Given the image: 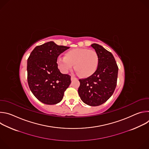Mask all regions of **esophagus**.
<instances>
[{
  "label": "esophagus",
  "instance_id": "34e87169",
  "mask_svg": "<svg viewBox=\"0 0 149 149\" xmlns=\"http://www.w3.org/2000/svg\"><path fill=\"white\" fill-rule=\"evenodd\" d=\"M77 79V78H76L75 77L72 75V76H71V80H73V79Z\"/></svg>",
  "mask_w": 149,
  "mask_h": 149
}]
</instances>
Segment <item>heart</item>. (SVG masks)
I'll return each instance as SVG.
<instances>
[{
	"mask_svg": "<svg viewBox=\"0 0 149 149\" xmlns=\"http://www.w3.org/2000/svg\"><path fill=\"white\" fill-rule=\"evenodd\" d=\"M99 56L94 50L86 48H75L67 51L65 57L57 59L59 69L67 73L74 65L75 70L82 77L92 75L97 70L99 64Z\"/></svg>",
	"mask_w": 149,
	"mask_h": 149,
	"instance_id": "heart-1",
	"label": "heart"
}]
</instances>
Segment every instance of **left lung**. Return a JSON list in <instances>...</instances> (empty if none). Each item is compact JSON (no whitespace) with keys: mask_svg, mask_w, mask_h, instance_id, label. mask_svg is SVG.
<instances>
[{"mask_svg":"<svg viewBox=\"0 0 149 149\" xmlns=\"http://www.w3.org/2000/svg\"><path fill=\"white\" fill-rule=\"evenodd\" d=\"M91 46L98 54V67L92 75L79 79L78 94L84 103L90 106H98L107 101L114 93L118 68L110 52L97 44Z\"/></svg>","mask_w":149,"mask_h":149,"instance_id":"left-lung-1","label":"left lung"}]
</instances>
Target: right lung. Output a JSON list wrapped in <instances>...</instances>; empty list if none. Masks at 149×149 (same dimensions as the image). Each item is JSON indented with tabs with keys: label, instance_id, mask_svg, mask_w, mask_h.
Segmentation results:
<instances>
[{
	"label": "right lung",
	"instance_id": "add662e5",
	"mask_svg": "<svg viewBox=\"0 0 149 149\" xmlns=\"http://www.w3.org/2000/svg\"><path fill=\"white\" fill-rule=\"evenodd\" d=\"M69 48L50 41L36 47L28 59L29 87L42 103L52 105L59 102L70 86L71 76L62 74L57 63L58 56Z\"/></svg>",
	"mask_w": 149,
	"mask_h": 149
}]
</instances>
